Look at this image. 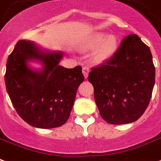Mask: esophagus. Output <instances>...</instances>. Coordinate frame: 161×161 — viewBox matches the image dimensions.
<instances>
[{"mask_svg":"<svg viewBox=\"0 0 161 161\" xmlns=\"http://www.w3.org/2000/svg\"><path fill=\"white\" fill-rule=\"evenodd\" d=\"M89 72H90V69H89V67L84 66V67H83V73H84V76L85 78H87L88 76H89Z\"/></svg>","mask_w":161,"mask_h":161,"instance_id":"34e87169","label":"esophagus"}]
</instances>
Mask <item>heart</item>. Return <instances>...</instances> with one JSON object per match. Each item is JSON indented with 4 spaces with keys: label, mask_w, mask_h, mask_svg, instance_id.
<instances>
[{
    "label": "heart",
    "mask_w": 161,
    "mask_h": 161,
    "mask_svg": "<svg viewBox=\"0 0 161 161\" xmlns=\"http://www.w3.org/2000/svg\"><path fill=\"white\" fill-rule=\"evenodd\" d=\"M119 42L115 35H107L105 32H94L81 43L84 50L92 52L93 59L98 63L107 61L114 56L119 49Z\"/></svg>",
    "instance_id": "heart-1"
}]
</instances>
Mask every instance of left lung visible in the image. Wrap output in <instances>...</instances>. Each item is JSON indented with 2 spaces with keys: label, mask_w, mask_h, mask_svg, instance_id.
Instances as JSON below:
<instances>
[{
  "label": "left lung",
  "mask_w": 161,
  "mask_h": 161,
  "mask_svg": "<svg viewBox=\"0 0 161 161\" xmlns=\"http://www.w3.org/2000/svg\"><path fill=\"white\" fill-rule=\"evenodd\" d=\"M88 80L103 119L112 125L136 121L150 102L155 81L149 47L137 35L127 36L113 58L91 69Z\"/></svg>",
  "instance_id": "left-lung-1"
}]
</instances>
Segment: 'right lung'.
<instances>
[{
  "label": "right lung",
  "mask_w": 161,
  "mask_h": 161,
  "mask_svg": "<svg viewBox=\"0 0 161 161\" xmlns=\"http://www.w3.org/2000/svg\"><path fill=\"white\" fill-rule=\"evenodd\" d=\"M60 51H48L34 42H18L8 56L5 84L18 114L30 125L50 129L67 121L77 88L84 80L82 67L59 65ZM36 62L41 69H33Z\"/></svg>",
  "instance_id": "1"
}]
</instances>
